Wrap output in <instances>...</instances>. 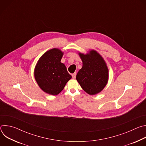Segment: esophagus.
<instances>
[{
  "mask_svg": "<svg viewBox=\"0 0 146 146\" xmlns=\"http://www.w3.org/2000/svg\"><path fill=\"white\" fill-rule=\"evenodd\" d=\"M72 76L73 78H76V73H73V74H72Z\"/></svg>",
  "mask_w": 146,
  "mask_h": 146,
  "instance_id": "obj_1",
  "label": "esophagus"
}]
</instances>
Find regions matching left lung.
I'll return each instance as SVG.
<instances>
[{
	"instance_id": "8db88e82",
	"label": "left lung",
	"mask_w": 146,
	"mask_h": 146,
	"mask_svg": "<svg viewBox=\"0 0 146 146\" xmlns=\"http://www.w3.org/2000/svg\"><path fill=\"white\" fill-rule=\"evenodd\" d=\"M82 66L79 70L76 80L84 91L94 95L106 87L109 80V69L103 58L95 50L86 54L78 52Z\"/></svg>"
}]
</instances>
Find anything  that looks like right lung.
Wrapping results in <instances>:
<instances>
[{"mask_svg": "<svg viewBox=\"0 0 146 146\" xmlns=\"http://www.w3.org/2000/svg\"><path fill=\"white\" fill-rule=\"evenodd\" d=\"M64 52L54 48L46 51L38 60L34 70L35 78L44 92L56 95L64 90L72 76L60 60Z\"/></svg>", "mask_w": 146, "mask_h": 146, "instance_id": "right-lung-1", "label": "right lung"}]
</instances>
